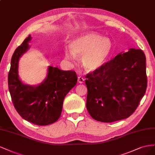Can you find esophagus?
<instances>
[{
  "mask_svg": "<svg viewBox=\"0 0 155 155\" xmlns=\"http://www.w3.org/2000/svg\"><path fill=\"white\" fill-rule=\"evenodd\" d=\"M84 82V78L83 77H81V76L78 77V83L82 84Z\"/></svg>",
  "mask_w": 155,
  "mask_h": 155,
  "instance_id": "esophagus-1",
  "label": "esophagus"
}]
</instances>
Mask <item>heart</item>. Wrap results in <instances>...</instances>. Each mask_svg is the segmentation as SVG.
Here are the masks:
<instances>
[{"instance_id": "heart-1", "label": "heart", "mask_w": 155, "mask_h": 155, "mask_svg": "<svg viewBox=\"0 0 155 155\" xmlns=\"http://www.w3.org/2000/svg\"><path fill=\"white\" fill-rule=\"evenodd\" d=\"M71 49H66V57L74 60L75 54L82 56V63L87 71H94L101 68L108 57L113 49L110 39L98 33L89 32L72 40Z\"/></svg>"}]
</instances>
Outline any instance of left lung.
I'll return each mask as SVG.
<instances>
[{
  "instance_id": "1",
  "label": "left lung",
  "mask_w": 155,
  "mask_h": 155,
  "mask_svg": "<svg viewBox=\"0 0 155 155\" xmlns=\"http://www.w3.org/2000/svg\"><path fill=\"white\" fill-rule=\"evenodd\" d=\"M146 59L141 49H130L86 74V108L93 119L113 122L134 112L147 86Z\"/></svg>"
}]
</instances>
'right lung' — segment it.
I'll list each match as a JSON object with an SVG mask.
<instances>
[{"label":"right lung","instance_id":"obj_1","mask_svg":"<svg viewBox=\"0 0 155 155\" xmlns=\"http://www.w3.org/2000/svg\"><path fill=\"white\" fill-rule=\"evenodd\" d=\"M31 39L29 35L13 54L8 73V88L20 116L38 126H47L61 117L64 99L76 85L77 76L74 71H62L49 66L46 78L38 86L23 84L18 78V61L28 49Z\"/></svg>","mask_w":155,"mask_h":155}]
</instances>
